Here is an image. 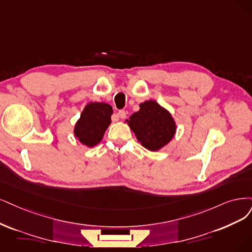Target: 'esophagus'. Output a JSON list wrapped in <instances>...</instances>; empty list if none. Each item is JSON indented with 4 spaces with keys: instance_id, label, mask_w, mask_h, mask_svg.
<instances>
[{
    "instance_id": "34e87169",
    "label": "esophagus",
    "mask_w": 252,
    "mask_h": 252,
    "mask_svg": "<svg viewBox=\"0 0 252 252\" xmlns=\"http://www.w3.org/2000/svg\"><path fill=\"white\" fill-rule=\"evenodd\" d=\"M118 117H120L121 119H125L126 117V112L125 110H119L118 113H117Z\"/></svg>"
}]
</instances>
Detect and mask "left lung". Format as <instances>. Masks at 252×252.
Listing matches in <instances>:
<instances>
[{"instance_id": "1", "label": "left lung", "mask_w": 252, "mask_h": 252, "mask_svg": "<svg viewBox=\"0 0 252 252\" xmlns=\"http://www.w3.org/2000/svg\"><path fill=\"white\" fill-rule=\"evenodd\" d=\"M126 123L138 141L152 152L166 145L175 133L172 116L155 100H146L140 104V110L131 115Z\"/></svg>"}]
</instances>
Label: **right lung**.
<instances>
[{
  "label": "right lung",
  "instance_id": "1",
  "mask_svg": "<svg viewBox=\"0 0 252 252\" xmlns=\"http://www.w3.org/2000/svg\"><path fill=\"white\" fill-rule=\"evenodd\" d=\"M112 107L105 102H90L83 110L74 126V135L89 147L99 143L111 124Z\"/></svg>",
  "mask_w": 252,
  "mask_h": 252
}]
</instances>
